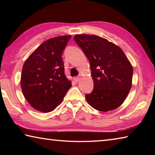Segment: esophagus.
Masks as SVG:
<instances>
[{
	"label": "esophagus",
	"mask_w": 155,
	"mask_h": 155,
	"mask_svg": "<svg viewBox=\"0 0 155 155\" xmlns=\"http://www.w3.org/2000/svg\"><path fill=\"white\" fill-rule=\"evenodd\" d=\"M74 81L75 82H78V81H79V80H80V78L78 77H75L74 78Z\"/></svg>",
	"instance_id": "1"
}]
</instances>
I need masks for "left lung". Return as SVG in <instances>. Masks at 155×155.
Returning <instances> with one entry per match:
<instances>
[{"mask_svg": "<svg viewBox=\"0 0 155 155\" xmlns=\"http://www.w3.org/2000/svg\"><path fill=\"white\" fill-rule=\"evenodd\" d=\"M74 40L90 63L94 90L85 95L88 103L98 111L117 108L132 85L133 69L119 46L95 35H76Z\"/></svg>", "mask_w": 155, "mask_h": 155, "instance_id": "8db88e82", "label": "left lung"}]
</instances>
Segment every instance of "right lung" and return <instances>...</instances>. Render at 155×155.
<instances>
[{"instance_id":"add662e5","label":"right lung","mask_w":155,"mask_h":155,"mask_svg":"<svg viewBox=\"0 0 155 155\" xmlns=\"http://www.w3.org/2000/svg\"><path fill=\"white\" fill-rule=\"evenodd\" d=\"M70 38V35H64L45 41L23 65L20 79L23 95L39 111H53L71 87L62 60L63 52Z\"/></svg>"}]
</instances>
